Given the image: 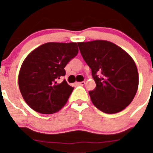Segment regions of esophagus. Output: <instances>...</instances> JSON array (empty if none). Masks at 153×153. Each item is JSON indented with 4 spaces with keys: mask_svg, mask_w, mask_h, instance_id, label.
<instances>
[{
    "mask_svg": "<svg viewBox=\"0 0 153 153\" xmlns=\"http://www.w3.org/2000/svg\"><path fill=\"white\" fill-rule=\"evenodd\" d=\"M84 84H85L84 81H81V82H76V84L78 86H83L84 85Z\"/></svg>",
    "mask_w": 153,
    "mask_h": 153,
    "instance_id": "1",
    "label": "esophagus"
}]
</instances>
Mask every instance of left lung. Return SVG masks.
I'll return each instance as SVG.
<instances>
[{"instance_id": "1", "label": "left lung", "mask_w": 153, "mask_h": 153, "mask_svg": "<svg viewBox=\"0 0 153 153\" xmlns=\"http://www.w3.org/2000/svg\"><path fill=\"white\" fill-rule=\"evenodd\" d=\"M78 45L96 84L95 89L89 92L92 104L107 114L122 111L138 90L135 61L124 49L107 41L80 42Z\"/></svg>"}]
</instances>
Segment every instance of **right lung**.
I'll use <instances>...</instances> for the list:
<instances>
[{
    "label": "right lung",
    "mask_w": 153,
    "mask_h": 153,
    "mask_svg": "<svg viewBox=\"0 0 153 153\" xmlns=\"http://www.w3.org/2000/svg\"><path fill=\"white\" fill-rule=\"evenodd\" d=\"M78 52L77 43L49 42L27 55L18 75L21 93L33 110L41 114L59 111L67 102L74 87L64 80V67Z\"/></svg>",
    "instance_id": "right-lung-1"
}]
</instances>
